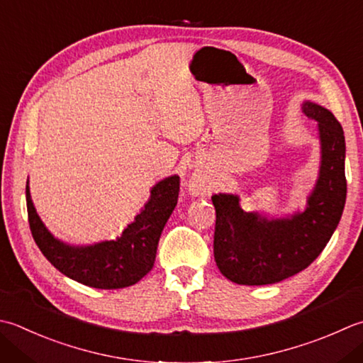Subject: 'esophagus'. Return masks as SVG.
<instances>
[{
    "mask_svg": "<svg viewBox=\"0 0 363 363\" xmlns=\"http://www.w3.org/2000/svg\"><path fill=\"white\" fill-rule=\"evenodd\" d=\"M189 187L191 194H196V195H200L203 191L208 190V186H206V182L201 179V177H194V179L190 181Z\"/></svg>",
    "mask_w": 363,
    "mask_h": 363,
    "instance_id": "esophagus-1",
    "label": "esophagus"
}]
</instances>
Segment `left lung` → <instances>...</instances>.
I'll list each match as a JSON object with an SVG mask.
<instances>
[{"instance_id": "8db88e82", "label": "left lung", "mask_w": 363, "mask_h": 363, "mask_svg": "<svg viewBox=\"0 0 363 363\" xmlns=\"http://www.w3.org/2000/svg\"><path fill=\"white\" fill-rule=\"evenodd\" d=\"M302 111L318 123L321 167L303 212L267 218L245 212L238 195L212 196L216 208L214 258L226 279L238 285H272L299 274L332 238L346 203L345 133L324 106L303 102Z\"/></svg>"}]
</instances>
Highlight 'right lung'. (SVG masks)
<instances>
[{
    "label": "right lung",
    "mask_w": 363,
    "mask_h": 363,
    "mask_svg": "<svg viewBox=\"0 0 363 363\" xmlns=\"http://www.w3.org/2000/svg\"><path fill=\"white\" fill-rule=\"evenodd\" d=\"M179 195V176L155 184L145 208L116 240L94 245H69L53 238L35 212L26 184L28 222L44 257L69 279L99 289L132 286L151 271L160 234L174 211Z\"/></svg>",
    "instance_id": "obj_1"
}]
</instances>
